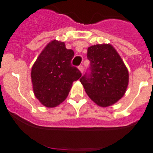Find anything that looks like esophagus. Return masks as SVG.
<instances>
[{
  "label": "esophagus",
  "instance_id": "1",
  "mask_svg": "<svg viewBox=\"0 0 153 153\" xmlns=\"http://www.w3.org/2000/svg\"><path fill=\"white\" fill-rule=\"evenodd\" d=\"M78 69H79V71L82 72V73H83V71H84V67L82 66V65H79L78 66Z\"/></svg>",
  "mask_w": 153,
  "mask_h": 153
}]
</instances>
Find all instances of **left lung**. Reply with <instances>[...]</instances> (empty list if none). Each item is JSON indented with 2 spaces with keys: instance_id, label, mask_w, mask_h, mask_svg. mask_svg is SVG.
Returning <instances> with one entry per match:
<instances>
[{
  "instance_id": "obj_1",
  "label": "left lung",
  "mask_w": 153,
  "mask_h": 153,
  "mask_svg": "<svg viewBox=\"0 0 153 153\" xmlns=\"http://www.w3.org/2000/svg\"><path fill=\"white\" fill-rule=\"evenodd\" d=\"M89 72L80 78L88 97L100 107H108L124 95L129 73L123 60L111 44H97L88 49Z\"/></svg>"
}]
</instances>
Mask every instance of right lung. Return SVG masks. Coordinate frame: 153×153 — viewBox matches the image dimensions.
Here are the masks:
<instances>
[{
    "instance_id": "obj_1",
    "label": "right lung",
    "mask_w": 153,
    "mask_h": 153,
    "mask_svg": "<svg viewBox=\"0 0 153 153\" xmlns=\"http://www.w3.org/2000/svg\"><path fill=\"white\" fill-rule=\"evenodd\" d=\"M73 50L67 49L63 42L51 41L37 58L31 71L33 88L42 105L55 107L68 95L81 71L71 65Z\"/></svg>"
}]
</instances>
